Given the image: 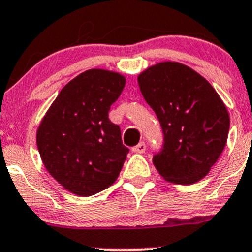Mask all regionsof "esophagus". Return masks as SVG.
<instances>
[{"label": "esophagus", "mask_w": 252, "mask_h": 252, "mask_svg": "<svg viewBox=\"0 0 252 252\" xmlns=\"http://www.w3.org/2000/svg\"><path fill=\"white\" fill-rule=\"evenodd\" d=\"M146 151V143L145 142H140L139 145L132 147V152L134 153H145Z\"/></svg>", "instance_id": "obj_1"}]
</instances>
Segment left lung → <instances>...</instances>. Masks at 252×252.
I'll list each match as a JSON object with an SVG mask.
<instances>
[{"label":"left lung","mask_w":252,"mask_h":252,"mask_svg":"<svg viewBox=\"0 0 252 252\" xmlns=\"http://www.w3.org/2000/svg\"><path fill=\"white\" fill-rule=\"evenodd\" d=\"M137 82L164 132V149L153 158L159 175L175 184L201 181L227 142L229 115L222 99L202 75L179 62L151 65Z\"/></svg>","instance_id":"8db88e82"}]
</instances>
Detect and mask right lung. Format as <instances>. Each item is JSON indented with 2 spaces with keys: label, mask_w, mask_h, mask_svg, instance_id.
Instances as JSON below:
<instances>
[{
  "label": "right lung",
  "mask_w": 252,
  "mask_h": 252,
  "mask_svg": "<svg viewBox=\"0 0 252 252\" xmlns=\"http://www.w3.org/2000/svg\"><path fill=\"white\" fill-rule=\"evenodd\" d=\"M126 76L90 69L69 81L37 129V146L48 172L74 195L92 196L116 182L129 149L109 120Z\"/></svg>",
  "instance_id": "right-lung-1"
}]
</instances>
